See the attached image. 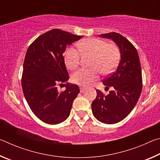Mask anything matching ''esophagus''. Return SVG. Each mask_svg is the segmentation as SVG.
Here are the masks:
<instances>
[{
	"label": "esophagus",
	"instance_id": "obj_1",
	"mask_svg": "<svg viewBox=\"0 0 160 160\" xmlns=\"http://www.w3.org/2000/svg\"><path fill=\"white\" fill-rule=\"evenodd\" d=\"M80 92L82 93V92H85L87 90V88H85V87H80Z\"/></svg>",
	"mask_w": 160,
	"mask_h": 160
}]
</instances>
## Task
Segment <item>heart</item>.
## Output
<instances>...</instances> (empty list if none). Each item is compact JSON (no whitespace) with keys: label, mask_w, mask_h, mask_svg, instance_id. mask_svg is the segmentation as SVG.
<instances>
[{"label":"heart","mask_w":160,"mask_h":160,"mask_svg":"<svg viewBox=\"0 0 160 160\" xmlns=\"http://www.w3.org/2000/svg\"><path fill=\"white\" fill-rule=\"evenodd\" d=\"M81 52L92 55V68H80L72 75V80L79 85L88 86L98 79L101 71L109 74L117 66L119 61V50L116 45L107 44L106 41L97 38H88L78 44ZM66 66L70 70L79 66L80 55L79 51L72 47L66 48L63 54Z\"/></svg>","instance_id":"1"}]
</instances>
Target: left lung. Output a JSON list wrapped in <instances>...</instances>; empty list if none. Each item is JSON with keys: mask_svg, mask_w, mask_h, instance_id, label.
<instances>
[{"mask_svg": "<svg viewBox=\"0 0 160 160\" xmlns=\"http://www.w3.org/2000/svg\"><path fill=\"white\" fill-rule=\"evenodd\" d=\"M112 39L120 50L121 59L114 72L102 81L112 90L108 95L96 90L97 97L92 103L94 117L100 122L113 124L128 116L138 101L142 88L140 58L136 48L122 35L111 32L99 35Z\"/></svg>", "mask_w": 160, "mask_h": 160, "instance_id": "1", "label": "left lung"}]
</instances>
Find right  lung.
Segmentation results:
<instances>
[{"label": "right lung", "instance_id": "right-lung-1", "mask_svg": "<svg viewBox=\"0 0 160 160\" xmlns=\"http://www.w3.org/2000/svg\"><path fill=\"white\" fill-rule=\"evenodd\" d=\"M82 36L53 29L37 38L27 51L22 87L31 110L43 122L58 124L68 117L79 87L68 82L66 90L57 85L69 79L63 53L68 45Z\"/></svg>", "mask_w": 160, "mask_h": 160}]
</instances>
